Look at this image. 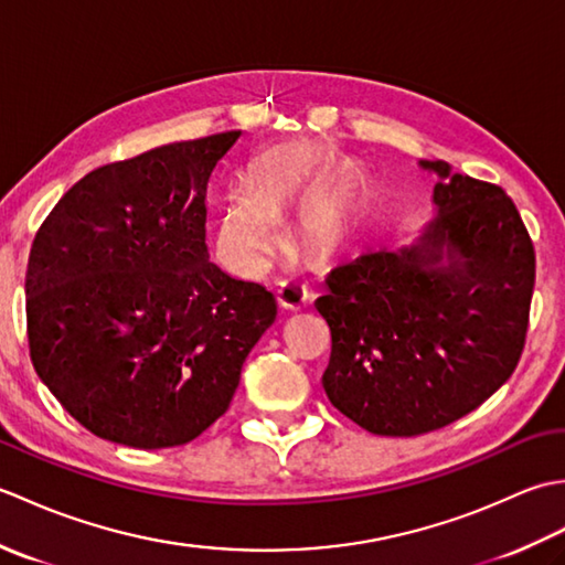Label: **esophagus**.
Returning a JSON list of instances; mask_svg holds the SVG:
<instances>
[{"mask_svg":"<svg viewBox=\"0 0 565 565\" xmlns=\"http://www.w3.org/2000/svg\"><path fill=\"white\" fill-rule=\"evenodd\" d=\"M310 298H313V294L298 281H284L279 284V289H276V303L284 310H301L310 303Z\"/></svg>","mask_w":565,"mask_h":565,"instance_id":"34e87169","label":"esophagus"}]
</instances>
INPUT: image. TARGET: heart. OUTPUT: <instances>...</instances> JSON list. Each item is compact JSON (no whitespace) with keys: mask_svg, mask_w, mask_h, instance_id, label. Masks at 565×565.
<instances>
[{"mask_svg":"<svg viewBox=\"0 0 565 565\" xmlns=\"http://www.w3.org/2000/svg\"><path fill=\"white\" fill-rule=\"evenodd\" d=\"M310 186V172L296 158L264 160L249 177V191L237 189L218 211L215 247L227 267L239 274H259L281 245L279 213ZM350 223L347 203L320 191L301 203L296 215L298 235L313 252L332 247Z\"/></svg>","mask_w":565,"mask_h":565,"instance_id":"1","label":"heart"}]
</instances>
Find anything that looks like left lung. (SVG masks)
I'll return each mask as SVG.
<instances>
[{"label": "left lung", "mask_w": 565, "mask_h": 565, "mask_svg": "<svg viewBox=\"0 0 565 565\" xmlns=\"http://www.w3.org/2000/svg\"><path fill=\"white\" fill-rule=\"evenodd\" d=\"M435 172V221L413 245L332 269L316 301L332 332L330 403L381 437H417L488 401L518 366L534 291V245L495 184Z\"/></svg>", "instance_id": "1"}]
</instances>
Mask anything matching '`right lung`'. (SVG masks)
Wrapping results in <instances>:
<instances>
[{
    "label": "right lung",
    "instance_id": "right-lung-1",
    "mask_svg": "<svg viewBox=\"0 0 565 565\" xmlns=\"http://www.w3.org/2000/svg\"><path fill=\"white\" fill-rule=\"evenodd\" d=\"M239 130L82 177L35 233L26 322L35 374L106 441L167 449L231 405L274 296L209 262L206 194Z\"/></svg>",
    "mask_w": 565,
    "mask_h": 565
}]
</instances>
